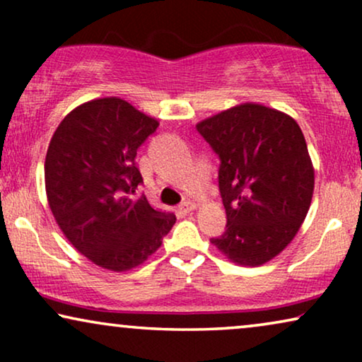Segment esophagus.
Listing matches in <instances>:
<instances>
[{
	"label": "esophagus",
	"mask_w": 362,
	"mask_h": 362,
	"mask_svg": "<svg viewBox=\"0 0 362 362\" xmlns=\"http://www.w3.org/2000/svg\"><path fill=\"white\" fill-rule=\"evenodd\" d=\"M196 202H192V201H185V202H181L180 206H177V211H180V214H182V216H186V214H189L191 211H194L196 209Z\"/></svg>",
	"instance_id": "obj_1"
}]
</instances>
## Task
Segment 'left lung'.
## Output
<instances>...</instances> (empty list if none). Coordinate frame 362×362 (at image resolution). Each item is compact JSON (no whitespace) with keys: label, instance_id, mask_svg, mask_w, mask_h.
<instances>
[{"label":"left lung","instance_id":"1","mask_svg":"<svg viewBox=\"0 0 362 362\" xmlns=\"http://www.w3.org/2000/svg\"><path fill=\"white\" fill-rule=\"evenodd\" d=\"M196 128L221 160L227 226L211 242L234 264H267L293 240L313 197L315 170L301 128L260 103H240Z\"/></svg>","mask_w":362,"mask_h":362}]
</instances>
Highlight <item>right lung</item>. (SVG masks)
<instances>
[{
	"instance_id": "obj_1",
	"label": "right lung",
	"mask_w": 362,
	"mask_h": 362,
	"mask_svg": "<svg viewBox=\"0 0 362 362\" xmlns=\"http://www.w3.org/2000/svg\"><path fill=\"white\" fill-rule=\"evenodd\" d=\"M160 123L118 97L82 103L59 123L49 143L44 180L49 207L67 240L112 272L141 265L160 249L176 216L145 196L136 150Z\"/></svg>"
}]
</instances>
